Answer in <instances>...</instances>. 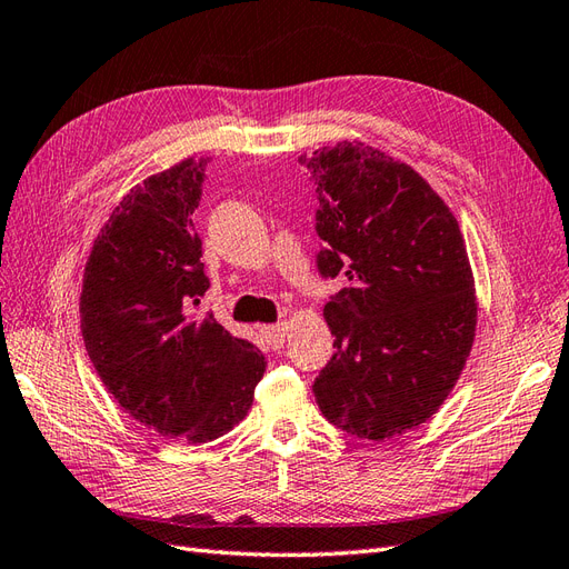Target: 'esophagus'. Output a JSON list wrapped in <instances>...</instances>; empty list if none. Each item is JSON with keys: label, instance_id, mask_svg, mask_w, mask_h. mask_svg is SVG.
<instances>
[{"label": "esophagus", "instance_id": "esophagus-1", "mask_svg": "<svg viewBox=\"0 0 569 569\" xmlns=\"http://www.w3.org/2000/svg\"><path fill=\"white\" fill-rule=\"evenodd\" d=\"M286 322H279V325H269V327H261V337L263 341H267L269 349H281L283 341H286Z\"/></svg>", "mask_w": 569, "mask_h": 569}]
</instances>
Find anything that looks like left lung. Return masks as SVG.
Returning <instances> with one entry per match:
<instances>
[{
  "label": "left lung",
  "mask_w": 569,
  "mask_h": 569,
  "mask_svg": "<svg viewBox=\"0 0 569 569\" xmlns=\"http://www.w3.org/2000/svg\"><path fill=\"white\" fill-rule=\"evenodd\" d=\"M315 183V267L335 353L312 382L325 419L386 441L441 407L472 347L478 306L463 234L412 167L363 144L300 154Z\"/></svg>",
  "instance_id": "1"
}]
</instances>
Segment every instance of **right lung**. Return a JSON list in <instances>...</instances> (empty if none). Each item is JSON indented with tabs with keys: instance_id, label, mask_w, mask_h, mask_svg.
Listing matches in <instances>:
<instances>
[{
	"instance_id": "right-lung-1",
	"label": "right lung",
	"mask_w": 569,
	"mask_h": 569,
	"mask_svg": "<svg viewBox=\"0 0 569 569\" xmlns=\"http://www.w3.org/2000/svg\"><path fill=\"white\" fill-rule=\"evenodd\" d=\"M206 160L144 179L116 206L84 269L82 337L101 382L130 417L181 443L230 431L267 361L213 312L193 210Z\"/></svg>"
}]
</instances>
